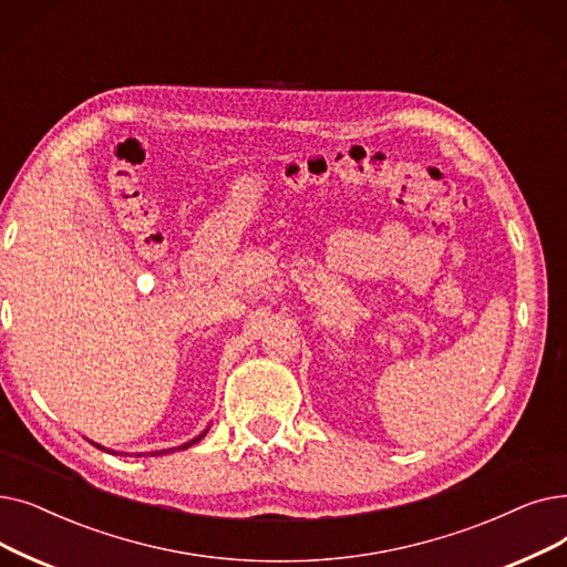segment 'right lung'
<instances>
[{"label":"right lung","mask_w":567,"mask_h":567,"mask_svg":"<svg viewBox=\"0 0 567 567\" xmlns=\"http://www.w3.org/2000/svg\"><path fill=\"white\" fill-rule=\"evenodd\" d=\"M206 433H208V429H206V431H204V433H202V435H196V437H194V440H189V442H185V445H181V447H176V450H187V447H192V445H194V442H199V440H202V437H204V435H206ZM92 445H94V442H92ZM96 447H100V450H104V447H102V445H96ZM164 452H171V450H162V454H164ZM157 454H159V452H157Z\"/></svg>","instance_id":"right-lung-1"}]
</instances>
